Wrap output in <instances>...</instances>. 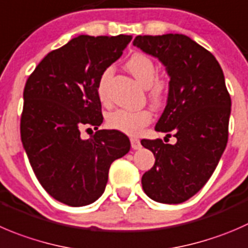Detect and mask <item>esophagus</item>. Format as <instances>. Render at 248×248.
Here are the masks:
<instances>
[{"label": "esophagus", "instance_id": "34e87169", "mask_svg": "<svg viewBox=\"0 0 248 248\" xmlns=\"http://www.w3.org/2000/svg\"><path fill=\"white\" fill-rule=\"evenodd\" d=\"M131 145L132 149H134V150H138V149L141 148L140 140L138 138H131Z\"/></svg>", "mask_w": 248, "mask_h": 248}]
</instances>
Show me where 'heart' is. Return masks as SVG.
Returning a JSON list of instances; mask_svg holds the SVG:
<instances>
[{
	"label": "heart",
	"instance_id": "obj_1",
	"mask_svg": "<svg viewBox=\"0 0 248 248\" xmlns=\"http://www.w3.org/2000/svg\"><path fill=\"white\" fill-rule=\"evenodd\" d=\"M124 68L141 86L148 88L149 99L154 105L162 104L167 93V83L162 78H156L157 70L150 57L143 53H136L124 63ZM109 75L110 70L108 69L100 75L97 83V95L103 103L107 100V81ZM151 119L153 115L148 109L134 111L117 109L108 115L107 124L111 129H116L128 136H137L144 127L150 124Z\"/></svg>",
	"mask_w": 248,
	"mask_h": 248
}]
</instances>
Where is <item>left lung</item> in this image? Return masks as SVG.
Masks as SVG:
<instances>
[{
  "label": "left lung",
  "instance_id": "obj_1",
  "mask_svg": "<svg viewBox=\"0 0 248 248\" xmlns=\"http://www.w3.org/2000/svg\"><path fill=\"white\" fill-rule=\"evenodd\" d=\"M133 45L158 58L170 75L167 105L157 132L177 138L143 139L155 163L141 177L146 195L162 203H182L215 172L228 143L232 99L215 55L182 33L137 36Z\"/></svg>",
  "mask_w": 248,
  "mask_h": 248
}]
</instances>
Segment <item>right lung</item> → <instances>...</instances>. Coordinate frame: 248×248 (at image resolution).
<instances>
[{
    "label": "right lung",
    "mask_w": 248,
    "mask_h": 248,
    "mask_svg": "<svg viewBox=\"0 0 248 248\" xmlns=\"http://www.w3.org/2000/svg\"><path fill=\"white\" fill-rule=\"evenodd\" d=\"M131 35H80L52 50L24 88L20 136L33 173L52 198L80 207L102 196L111 163L131 148L119 131H81L103 122L100 75L122 55Z\"/></svg>",
    "instance_id": "1"
}]
</instances>
